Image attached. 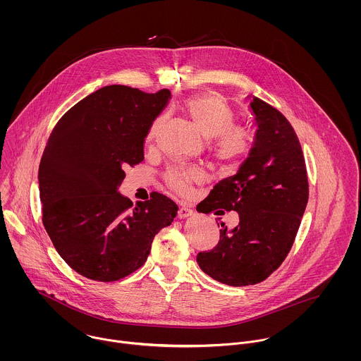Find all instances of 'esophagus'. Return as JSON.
Here are the masks:
<instances>
[{
    "label": "esophagus",
    "mask_w": 361,
    "mask_h": 361,
    "mask_svg": "<svg viewBox=\"0 0 361 361\" xmlns=\"http://www.w3.org/2000/svg\"><path fill=\"white\" fill-rule=\"evenodd\" d=\"M193 215V211L192 209H189V208H185V207H180L179 209H178V218L179 219H185V218H188V216H192Z\"/></svg>",
    "instance_id": "obj_1"
}]
</instances>
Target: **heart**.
I'll return each instance as SVG.
<instances>
[{
    "instance_id": "b5f03b06",
    "label": "heart",
    "mask_w": 361,
    "mask_h": 361,
    "mask_svg": "<svg viewBox=\"0 0 361 361\" xmlns=\"http://www.w3.org/2000/svg\"><path fill=\"white\" fill-rule=\"evenodd\" d=\"M183 112L192 125L206 137L215 161L235 169L252 153L253 133L249 128L233 123V111L216 94H199L186 100ZM164 125V116L157 118L147 132V140L154 142ZM169 189L189 195L192 185L202 180L199 169H169L164 176Z\"/></svg>"
}]
</instances>
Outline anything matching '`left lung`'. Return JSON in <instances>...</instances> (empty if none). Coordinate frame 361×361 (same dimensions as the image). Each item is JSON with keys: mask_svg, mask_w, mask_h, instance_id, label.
<instances>
[{"mask_svg": "<svg viewBox=\"0 0 361 361\" xmlns=\"http://www.w3.org/2000/svg\"><path fill=\"white\" fill-rule=\"evenodd\" d=\"M255 147L235 176L216 183L199 212L236 211L239 225L221 224L218 245L197 255L200 268L231 286L267 279L289 255L309 202L305 155L290 122L275 106L252 97ZM219 226V225H218Z\"/></svg>", "mask_w": 361, "mask_h": 361, "instance_id": "left-lung-1", "label": "left lung"}]
</instances>
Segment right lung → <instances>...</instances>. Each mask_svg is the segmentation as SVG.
I'll return each mask as SVG.
<instances>
[{
	"instance_id": "1",
	"label": "right lung",
	"mask_w": 361,
	"mask_h": 361,
	"mask_svg": "<svg viewBox=\"0 0 361 361\" xmlns=\"http://www.w3.org/2000/svg\"><path fill=\"white\" fill-rule=\"evenodd\" d=\"M171 92L111 85L68 109L52 129L39 166L43 225L78 274L114 282L139 269L178 206L153 192L133 207L118 189L125 169L145 159V139Z\"/></svg>"
}]
</instances>
